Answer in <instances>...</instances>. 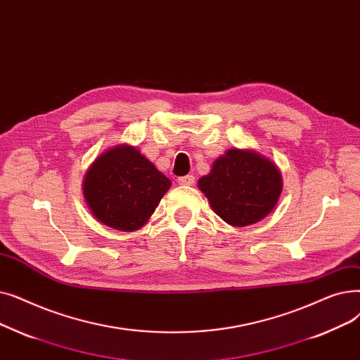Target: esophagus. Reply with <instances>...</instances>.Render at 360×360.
Returning a JSON list of instances; mask_svg holds the SVG:
<instances>
[{
  "instance_id": "34e87169",
  "label": "esophagus",
  "mask_w": 360,
  "mask_h": 360,
  "mask_svg": "<svg viewBox=\"0 0 360 360\" xmlns=\"http://www.w3.org/2000/svg\"><path fill=\"white\" fill-rule=\"evenodd\" d=\"M177 183L181 184V186H192V184L195 183V177L191 176V174H187V176H184V177H179V179H177Z\"/></svg>"
}]
</instances>
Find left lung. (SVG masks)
<instances>
[{
	"label": "left lung",
	"mask_w": 360,
	"mask_h": 360,
	"mask_svg": "<svg viewBox=\"0 0 360 360\" xmlns=\"http://www.w3.org/2000/svg\"><path fill=\"white\" fill-rule=\"evenodd\" d=\"M198 187L221 219L233 227H245L274 210L283 179L278 167L262 153L231 148L214 161L210 174L198 180Z\"/></svg>",
	"instance_id": "left-lung-1"
}]
</instances>
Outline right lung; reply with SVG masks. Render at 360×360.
<instances>
[{"instance_id":"1","label":"right lung","mask_w":360,"mask_h":360,"mask_svg":"<svg viewBox=\"0 0 360 360\" xmlns=\"http://www.w3.org/2000/svg\"><path fill=\"white\" fill-rule=\"evenodd\" d=\"M171 181L141 150L120 143L102 152L83 179V198L92 215L118 231L142 229Z\"/></svg>"}]
</instances>
